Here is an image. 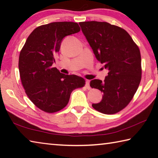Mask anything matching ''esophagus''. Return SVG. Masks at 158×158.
<instances>
[{
  "mask_svg": "<svg viewBox=\"0 0 158 158\" xmlns=\"http://www.w3.org/2000/svg\"><path fill=\"white\" fill-rule=\"evenodd\" d=\"M85 86L88 90H90V89H91V88H90V81H89V80H86V81H85Z\"/></svg>",
  "mask_w": 158,
  "mask_h": 158,
  "instance_id": "34e87169",
  "label": "esophagus"
}]
</instances>
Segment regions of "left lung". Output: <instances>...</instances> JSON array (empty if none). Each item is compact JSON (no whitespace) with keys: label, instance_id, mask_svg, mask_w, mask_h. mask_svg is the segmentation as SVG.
Instances as JSON below:
<instances>
[{"label":"left lung","instance_id":"1","mask_svg":"<svg viewBox=\"0 0 158 158\" xmlns=\"http://www.w3.org/2000/svg\"><path fill=\"white\" fill-rule=\"evenodd\" d=\"M79 25L96 58L109 70L103 82L100 79L90 82V87L103 93L102 101L92 106L102 114H116L126 107L139 85V49L129 33L117 26L95 21Z\"/></svg>","mask_w":158,"mask_h":158}]
</instances>
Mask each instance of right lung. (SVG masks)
I'll return each mask as SVG.
<instances>
[{"mask_svg":"<svg viewBox=\"0 0 158 158\" xmlns=\"http://www.w3.org/2000/svg\"><path fill=\"white\" fill-rule=\"evenodd\" d=\"M80 31L77 23L53 22L36 28L28 37L19 58L20 78L26 95L37 108L54 113L68 105L71 93L82 88V77L52 68L62 40Z\"/></svg>","mask_w":158,"mask_h":158,"instance_id":"add662e5","label":"right lung"}]
</instances>
